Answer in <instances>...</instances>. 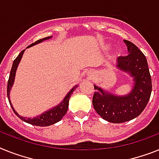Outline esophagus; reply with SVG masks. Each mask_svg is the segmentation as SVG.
<instances>
[{"mask_svg":"<svg viewBox=\"0 0 159 159\" xmlns=\"http://www.w3.org/2000/svg\"><path fill=\"white\" fill-rule=\"evenodd\" d=\"M94 75H95V73L93 72V70H90V71H89V72H88V76L91 79L94 77Z\"/></svg>","mask_w":159,"mask_h":159,"instance_id":"obj_1","label":"esophagus"}]
</instances>
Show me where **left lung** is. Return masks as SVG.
Here are the masks:
<instances>
[{"label":"left lung","instance_id":"8db88e82","mask_svg":"<svg viewBox=\"0 0 159 159\" xmlns=\"http://www.w3.org/2000/svg\"><path fill=\"white\" fill-rule=\"evenodd\" d=\"M129 55L116 59V67L128 73L134 84L129 94L116 96L94 84L93 104L96 112L111 123H123L136 118L147 105L152 91V82L144 54L129 41L124 40Z\"/></svg>","mask_w":159,"mask_h":159}]
</instances>
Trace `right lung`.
Segmentation results:
<instances>
[{"label": "right lung", "mask_w": 159, "mask_h": 159, "mask_svg": "<svg viewBox=\"0 0 159 159\" xmlns=\"http://www.w3.org/2000/svg\"><path fill=\"white\" fill-rule=\"evenodd\" d=\"M50 39H52V36H50V37H46L44 39H39V40L36 41L34 43H32L31 45H30L29 47H27V48H29V47H33L34 45L39 44L40 43H43V41L48 40ZM25 51V50H23L20 54L18 55V56L14 59L13 63V66H12L11 70H10V75H9V80H8V85H7V96L8 99H9V102L10 104V106L11 108H13V112L17 116H18L19 118L22 120L23 121L26 122L28 124L33 125H36V126H49L51 125H54L57 122H59L61 119L63 118V116L66 113V111L68 109V105H69V100H70V97L71 96V94L73 93V92L75 91V89H76L78 85H75L72 88V89H70L69 91V93L65 96V97L63 98V100L59 103V104H57L56 106L53 107L51 108V109H49V110L46 111L43 113L40 114L39 116H35V117H33V118H31V117H24V116H21V115H19L18 113L17 112V111L15 110L14 108L12 105L11 100H10V98H9V93H10V90H11L12 87L13 85V83H14V80H15V75H16V71H17V66H18L19 63H20V61H21V58H22V55L24 54V51Z\"/></svg>", "instance_id": "add662e5"}]
</instances>
